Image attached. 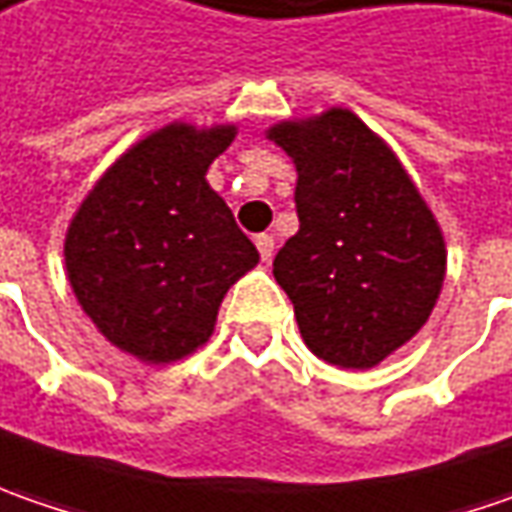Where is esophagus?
Instances as JSON below:
<instances>
[{
    "instance_id": "esophagus-1",
    "label": "esophagus",
    "mask_w": 512,
    "mask_h": 512,
    "mask_svg": "<svg viewBox=\"0 0 512 512\" xmlns=\"http://www.w3.org/2000/svg\"><path fill=\"white\" fill-rule=\"evenodd\" d=\"M273 236H267V233H259L256 236V247H259V256H262V262H270L273 259Z\"/></svg>"
}]
</instances>
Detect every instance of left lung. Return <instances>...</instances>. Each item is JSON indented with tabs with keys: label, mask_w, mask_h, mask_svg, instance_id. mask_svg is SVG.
<instances>
[{
	"label": "left lung",
	"mask_w": 512,
	"mask_h": 512,
	"mask_svg": "<svg viewBox=\"0 0 512 512\" xmlns=\"http://www.w3.org/2000/svg\"><path fill=\"white\" fill-rule=\"evenodd\" d=\"M296 165L299 233L273 259L305 344L327 364L367 370L410 342L442 293L439 222L396 153L356 113L267 130Z\"/></svg>",
	"instance_id": "left-lung-1"
}]
</instances>
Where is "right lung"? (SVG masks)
I'll use <instances>...</instances> for the list:
<instances>
[{
  "instance_id": "1",
  "label": "right lung",
  "mask_w": 512,
  "mask_h": 512,
  "mask_svg": "<svg viewBox=\"0 0 512 512\" xmlns=\"http://www.w3.org/2000/svg\"><path fill=\"white\" fill-rule=\"evenodd\" d=\"M233 136L236 125H165L105 170L70 222L65 267L79 305L142 362L202 347L230 285L259 262L205 179Z\"/></svg>"
}]
</instances>
